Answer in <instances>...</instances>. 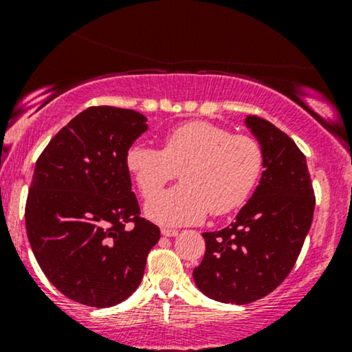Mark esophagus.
<instances>
[{"label":"esophagus","mask_w":352,"mask_h":352,"mask_svg":"<svg viewBox=\"0 0 352 352\" xmlns=\"http://www.w3.org/2000/svg\"><path fill=\"white\" fill-rule=\"evenodd\" d=\"M160 233H162L164 236H177V235H179V232H177V230H170V228H162V230H160Z\"/></svg>","instance_id":"obj_1"}]
</instances>
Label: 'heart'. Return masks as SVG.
<instances>
[{
  "instance_id": "heart-1",
  "label": "heart",
  "mask_w": 352,
  "mask_h": 352,
  "mask_svg": "<svg viewBox=\"0 0 352 352\" xmlns=\"http://www.w3.org/2000/svg\"><path fill=\"white\" fill-rule=\"evenodd\" d=\"M125 165L145 199L182 170V186L145 205L152 221L182 227L200 223L208 212L225 215L240 208L260 180L265 153L252 135L232 134L207 120H190L164 135L162 151L132 145Z\"/></svg>"
}]
</instances>
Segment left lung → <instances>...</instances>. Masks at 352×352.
Returning <instances> with one entry per match:
<instances>
[{
  "instance_id": "left-lung-1",
  "label": "left lung",
  "mask_w": 352,
  "mask_h": 352,
  "mask_svg": "<svg viewBox=\"0 0 352 352\" xmlns=\"http://www.w3.org/2000/svg\"><path fill=\"white\" fill-rule=\"evenodd\" d=\"M265 153L263 173L233 223L201 233L205 254L193 281L205 296L246 305L281 285L298 260L314 213L306 157L276 125L246 116Z\"/></svg>"
}]
</instances>
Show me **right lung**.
Segmentation results:
<instances>
[{
	"label": "right lung",
	"instance_id": "add662e5",
	"mask_svg": "<svg viewBox=\"0 0 352 352\" xmlns=\"http://www.w3.org/2000/svg\"><path fill=\"white\" fill-rule=\"evenodd\" d=\"M145 122L132 109L89 107L36 162L24 213L30 245L47 280L80 305L109 308L127 300L160 238L159 227L139 217L125 165Z\"/></svg>",
	"mask_w": 352,
	"mask_h": 352
}]
</instances>
